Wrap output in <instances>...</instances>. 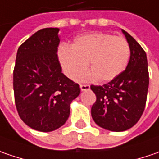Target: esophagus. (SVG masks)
Listing matches in <instances>:
<instances>
[{
	"mask_svg": "<svg viewBox=\"0 0 159 159\" xmlns=\"http://www.w3.org/2000/svg\"><path fill=\"white\" fill-rule=\"evenodd\" d=\"M80 89L81 91H87L90 89V86L89 85H80Z\"/></svg>",
	"mask_w": 159,
	"mask_h": 159,
	"instance_id": "1",
	"label": "esophagus"
}]
</instances>
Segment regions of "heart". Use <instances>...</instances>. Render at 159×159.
I'll list each match as a JSON object with an SVG mask.
<instances>
[{
	"label": "heart",
	"mask_w": 159,
	"mask_h": 159,
	"mask_svg": "<svg viewBox=\"0 0 159 159\" xmlns=\"http://www.w3.org/2000/svg\"><path fill=\"white\" fill-rule=\"evenodd\" d=\"M131 54L130 45L123 36L95 32L78 36L71 47L61 45L58 51L65 74L77 80L86 72L88 64L92 71L85 80L98 81L115 80L127 67Z\"/></svg>",
	"instance_id": "heart-1"
}]
</instances>
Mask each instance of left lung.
Instances as JSON below:
<instances>
[{
    "label": "left lung",
    "instance_id": "obj_1",
    "mask_svg": "<svg viewBox=\"0 0 159 159\" xmlns=\"http://www.w3.org/2000/svg\"><path fill=\"white\" fill-rule=\"evenodd\" d=\"M130 45V61L122 74L103 86L91 85L97 101L92 106L94 122L101 128L123 131L138 123L143 114L148 89L147 55L139 44L122 29Z\"/></svg>",
    "mask_w": 159,
    "mask_h": 159
}]
</instances>
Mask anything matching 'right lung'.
<instances>
[{"mask_svg": "<svg viewBox=\"0 0 159 159\" xmlns=\"http://www.w3.org/2000/svg\"><path fill=\"white\" fill-rule=\"evenodd\" d=\"M59 28L38 30L18 49L13 71L15 104L30 128L48 132L62 126L70 106L80 95L79 84L61 72L57 51Z\"/></svg>", "mask_w": 159, "mask_h": 159, "instance_id": "right-lung-1", "label": "right lung"}]
</instances>
